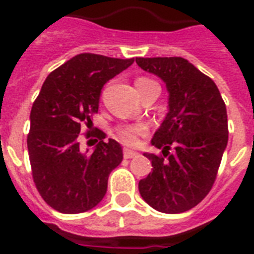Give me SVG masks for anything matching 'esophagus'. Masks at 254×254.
I'll return each instance as SVG.
<instances>
[{
    "label": "esophagus",
    "mask_w": 254,
    "mask_h": 254,
    "mask_svg": "<svg viewBox=\"0 0 254 254\" xmlns=\"http://www.w3.org/2000/svg\"><path fill=\"white\" fill-rule=\"evenodd\" d=\"M137 152L136 151H133V149H129V148H125L124 149V158L125 159H130V158H136L137 156Z\"/></svg>",
    "instance_id": "34e87169"
}]
</instances>
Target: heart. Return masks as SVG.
I'll return each mask as SVG.
<instances>
[{"label":"heart","instance_id":"heart-1","mask_svg":"<svg viewBox=\"0 0 254 254\" xmlns=\"http://www.w3.org/2000/svg\"><path fill=\"white\" fill-rule=\"evenodd\" d=\"M152 80H149L147 77H138L136 80V87L147 84ZM148 130V127H145L144 124H136V125H127V127H121L117 130L118 138L121 140L122 143L127 144V145H134L138 141V137L145 134Z\"/></svg>","mask_w":254,"mask_h":254}]
</instances>
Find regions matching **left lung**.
I'll use <instances>...</instances> for the list:
<instances>
[{
  "label": "left lung",
  "instance_id": "left-lung-1",
  "mask_svg": "<svg viewBox=\"0 0 254 254\" xmlns=\"http://www.w3.org/2000/svg\"><path fill=\"white\" fill-rule=\"evenodd\" d=\"M136 63L162 78L169 91V113L151 140L163 156L144 154L152 171L138 182V190L159 212H185L207 196L216 180L229 140L226 105L212 78L185 58H136Z\"/></svg>",
  "mask_w": 254,
  "mask_h": 254
}]
</instances>
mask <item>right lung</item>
<instances>
[{
    "label": "right lung",
    "instance_id": "1",
    "mask_svg": "<svg viewBox=\"0 0 254 254\" xmlns=\"http://www.w3.org/2000/svg\"><path fill=\"white\" fill-rule=\"evenodd\" d=\"M133 63L83 53L53 70L42 85L31 109L27 147L36 189L58 212H85L105 197L109 176L124 158L121 145L106 141L102 130L87 132V138H99L88 154L80 148L78 134L84 122L92 124L103 85Z\"/></svg>",
    "mask_w": 254,
    "mask_h": 254
}]
</instances>
